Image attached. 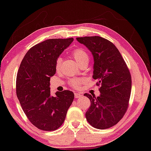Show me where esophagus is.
Segmentation results:
<instances>
[{
  "mask_svg": "<svg viewBox=\"0 0 151 151\" xmlns=\"http://www.w3.org/2000/svg\"><path fill=\"white\" fill-rule=\"evenodd\" d=\"M81 96H82V93H79V92H78V93H75V96L76 98H79V97H81Z\"/></svg>",
  "mask_w": 151,
  "mask_h": 151,
  "instance_id": "esophagus-1",
  "label": "esophagus"
}]
</instances>
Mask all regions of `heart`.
<instances>
[{
    "label": "heart",
    "mask_w": 151,
    "mask_h": 151,
    "mask_svg": "<svg viewBox=\"0 0 151 151\" xmlns=\"http://www.w3.org/2000/svg\"><path fill=\"white\" fill-rule=\"evenodd\" d=\"M73 57L75 60L76 62L78 65L81 64L82 63L88 62H89V56L88 54L85 51V50L83 49H76L73 51ZM62 64V58H58L56 60L55 67L56 70H59ZM83 83V81L82 79H78V78H74L70 81V84L75 88H79Z\"/></svg>",
    "instance_id": "obj_1"
}]
</instances>
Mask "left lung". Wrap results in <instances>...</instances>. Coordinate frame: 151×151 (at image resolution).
<instances>
[{
	"mask_svg": "<svg viewBox=\"0 0 151 151\" xmlns=\"http://www.w3.org/2000/svg\"><path fill=\"white\" fill-rule=\"evenodd\" d=\"M87 47L93 58V78L100 85V96L85 93L91 101L85 113L93 127L104 129L116 125L123 118L128 106L132 89L130 73L118 49L104 38H76Z\"/></svg>",
	"mask_w": 151,
	"mask_h": 151,
	"instance_id": "8db88e82",
	"label": "left lung"
}]
</instances>
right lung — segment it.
<instances>
[{
  "mask_svg": "<svg viewBox=\"0 0 151 151\" xmlns=\"http://www.w3.org/2000/svg\"><path fill=\"white\" fill-rule=\"evenodd\" d=\"M73 38L48 39L28 50L18 70L16 93L29 121L39 129L54 131L64 123L75 98L69 90L50 91V78L55 74L56 60Z\"/></svg>",
  "mask_w": 151,
  "mask_h": 151,
  "instance_id": "add662e5",
  "label": "right lung"
}]
</instances>
